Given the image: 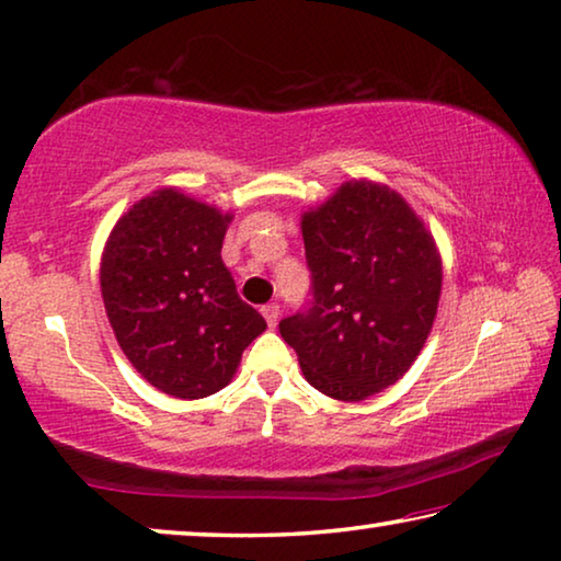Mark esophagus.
Segmentation results:
<instances>
[{"instance_id":"obj_1","label":"esophagus","mask_w":561,"mask_h":561,"mask_svg":"<svg viewBox=\"0 0 561 561\" xmlns=\"http://www.w3.org/2000/svg\"><path fill=\"white\" fill-rule=\"evenodd\" d=\"M261 310H263V318H265V321H268V325L273 329V325L278 323V318H280V306L278 304H268V306H263Z\"/></svg>"}]
</instances>
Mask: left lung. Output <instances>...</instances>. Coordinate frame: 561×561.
<instances>
[{
  "label": "left lung",
  "instance_id": "8db88e82",
  "mask_svg": "<svg viewBox=\"0 0 561 561\" xmlns=\"http://www.w3.org/2000/svg\"><path fill=\"white\" fill-rule=\"evenodd\" d=\"M310 304L280 321L308 383L339 401L389 389L424 348L442 255L391 187L351 180L300 220Z\"/></svg>",
  "mask_w": 561,
  "mask_h": 561
}]
</instances>
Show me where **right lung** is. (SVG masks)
<instances>
[{
	"mask_svg": "<svg viewBox=\"0 0 561 561\" xmlns=\"http://www.w3.org/2000/svg\"><path fill=\"white\" fill-rule=\"evenodd\" d=\"M232 215L162 187L112 228L100 265L102 300L137 374L175 399L226 389L265 331L220 257Z\"/></svg>",
	"mask_w": 561,
	"mask_h": 561,
	"instance_id": "right-lung-1",
	"label": "right lung"
}]
</instances>
